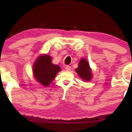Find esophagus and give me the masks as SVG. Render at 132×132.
I'll return each instance as SVG.
<instances>
[{"instance_id": "1", "label": "esophagus", "mask_w": 132, "mask_h": 132, "mask_svg": "<svg viewBox=\"0 0 132 132\" xmlns=\"http://www.w3.org/2000/svg\"><path fill=\"white\" fill-rule=\"evenodd\" d=\"M65 70L66 71H70V70H71V67L69 65H66L65 67Z\"/></svg>"}]
</instances>
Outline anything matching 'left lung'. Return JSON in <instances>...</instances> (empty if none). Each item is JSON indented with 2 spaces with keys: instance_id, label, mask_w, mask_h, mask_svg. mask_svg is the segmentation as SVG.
<instances>
[{
  "instance_id": "1",
  "label": "left lung",
  "mask_w": 132,
  "mask_h": 132,
  "mask_svg": "<svg viewBox=\"0 0 132 132\" xmlns=\"http://www.w3.org/2000/svg\"><path fill=\"white\" fill-rule=\"evenodd\" d=\"M75 71L83 80L88 82L93 79V76L89 62L84 57L81 58L80 61H79L78 67L76 68Z\"/></svg>"
}]
</instances>
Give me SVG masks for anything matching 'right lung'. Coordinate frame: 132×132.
<instances>
[{
    "label": "right lung",
    "instance_id": "obj_1",
    "mask_svg": "<svg viewBox=\"0 0 132 132\" xmlns=\"http://www.w3.org/2000/svg\"><path fill=\"white\" fill-rule=\"evenodd\" d=\"M52 57L42 54L37 57L32 67L34 76L38 82L44 86H48L61 69L58 65L52 63Z\"/></svg>",
    "mask_w": 132,
    "mask_h": 132
}]
</instances>
